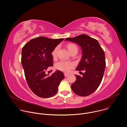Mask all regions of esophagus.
<instances>
[{
	"label": "esophagus",
	"instance_id": "34e87169",
	"mask_svg": "<svg viewBox=\"0 0 127 127\" xmlns=\"http://www.w3.org/2000/svg\"><path fill=\"white\" fill-rule=\"evenodd\" d=\"M69 74H67V73H64V76L65 77H67V76H68Z\"/></svg>",
	"mask_w": 127,
	"mask_h": 127
}]
</instances>
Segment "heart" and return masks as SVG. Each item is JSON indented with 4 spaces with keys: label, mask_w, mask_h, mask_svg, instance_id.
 <instances>
[{
    "label": "heart",
    "mask_w": 127,
    "mask_h": 127,
    "mask_svg": "<svg viewBox=\"0 0 127 127\" xmlns=\"http://www.w3.org/2000/svg\"><path fill=\"white\" fill-rule=\"evenodd\" d=\"M67 48L68 49V51H69L70 53L74 51H77V48L76 46L73 44H69L67 46ZM58 47H56L52 51L51 53V55L53 57H55L57 55V51L58 50ZM56 68L62 71L65 72H68L74 66L73 64L69 62H65V61H59L56 64Z\"/></svg>",
    "instance_id": "obj_1"
}]
</instances>
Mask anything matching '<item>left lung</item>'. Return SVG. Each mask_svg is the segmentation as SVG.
Returning <instances> with one entry per match:
<instances>
[{
    "instance_id": "left-lung-1",
    "label": "left lung",
    "mask_w": 127,
    "mask_h": 127,
    "mask_svg": "<svg viewBox=\"0 0 127 127\" xmlns=\"http://www.w3.org/2000/svg\"><path fill=\"white\" fill-rule=\"evenodd\" d=\"M65 41L75 43L80 47L82 56L76 70H85L82 77L76 75V80L71 85V88L78 96H88L101 83L105 68L104 51L97 40L85 34L67 38Z\"/></svg>"
}]
</instances>
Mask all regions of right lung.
Returning a JSON list of instances; mask_svg holds the SVG:
<instances>
[{
  "label": "right lung",
  "mask_w": 127,
  "mask_h": 127,
  "mask_svg": "<svg viewBox=\"0 0 127 127\" xmlns=\"http://www.w3.org/2000/svg\"><path fill=\"white\" fill-rule=\"evenodd\" d=\"M63 40L37 37L30 40L22 49V64L26 81L32 91L40 97L47 98L54 96L65 77L59 70L51 76L45 73L53 66L52 51Z\"/></svg>",
  "instance_id": "right-lung-1"
}]
</instances>
